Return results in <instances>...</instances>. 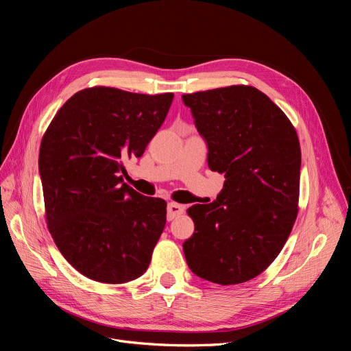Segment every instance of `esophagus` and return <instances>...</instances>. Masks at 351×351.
<instances>
[{"instance_id": "obj_1", "label": "esophagus", "mask_w": 351, "mask_h": 351, "mask_svg": "<svg viewBox=\"0 0 351 351\" xmlns=\"http://www.w3.org/2000/svg\"><path fill=\"white\" fill-rule=\"evenodd\" d=\"M184 206L180 205V204H176V202H169L168 206H167V218L168 221H173L174 218L183 215L184 214Z\"/></svg>"}]
</instances>
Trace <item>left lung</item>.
I'll use <instances>...</instances> for the list:
<instances>
[{"mask_svg":"<svg viewBox=\"0 0 351 351\" xmlns=\"http://www.w3.org/2000/svg\"><path fill=\"white\" fill-rule=\"evenodd\" d=\"M208 145V165L226 176L212 204L187 209L189 268L221 285L258 277L278 256L299 212L302 152L287 115L253 86L183 95Z\"/></svg>","mask_w":351,"mask_h":351,"instance_id":"left-lung-1","label":"left lung"}]
</instances>
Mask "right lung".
I'll return each instance as SVG.
<instances>
[{
    "mask_svg": "<svg viewBox=\"0 0 351 351\" xmlns=\"http://www.w3.org/2000/svg\"><path fill=\"white\" fill-rule=\"evenodd\" d=\"M174 93L83 89L42 137L39 173L48 230L84 277L105 284L139 278L167 221V202L123 183L125 158H141Z\"/></svg>",
    "mask_w": 351,
    "mask_h": 351,
    "instance_id": "add662e5",
    "label": "right lung"
}]
</instances>
